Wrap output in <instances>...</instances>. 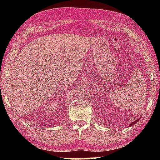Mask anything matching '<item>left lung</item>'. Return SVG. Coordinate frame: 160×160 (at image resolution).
Masks as SVG:
<instances>
[{"label": "left lung", "instance_id": "left-lung-1", "mask_svg": "<svg viewBox=\"0 0 160 160\" xmlns=\"http://www.w3.org/2000/svg\"><path fill=\"white\" fill-rule=\"evenodd\" d=\"M140 119H138V120H135V121H134V122H132V123H131V124L128 126V127H132V126H133V125H134V124H135V123H137V122H138L139 120H140Z\"/></svg>", "mask_w": 160, "mask_h": 160}]
</instances>
